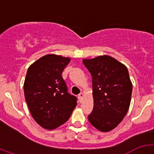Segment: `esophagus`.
I'll return each mask as SVG.
<instances>
[{"instance_id":"1","label":"esophagus","mask_w":154,"mask_h":154,"mask_svg":"<svg viewBox=\"0 0 154 154\" xmlns=\"http://www.w3.org/2000/svg\"><path fill=\"white\" fill-rule=\"evenodd\" d=\"M83 93H80V94H78V99H79V101L81 103L82 100H83Z\"/></svg>"}]
</instances>
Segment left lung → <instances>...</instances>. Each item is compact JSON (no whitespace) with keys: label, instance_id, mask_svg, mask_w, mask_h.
<instances>
[{"label":"left lung","instance_id":"obj_1","mask_svg":"<svg viewBox=\"0 0 154 154\" xmlns=\"http://www.w3.org/2000/svg\"><path fill=\"white\" fill-rule=\"evenodd\" d=\"M92 78L94 107L88 115L97 130L108 132L117 127L129 109L133 86L127 67L109 56L84 60Z\"/></svg>","mask_w":154,"mask_h":154}]
</instances>
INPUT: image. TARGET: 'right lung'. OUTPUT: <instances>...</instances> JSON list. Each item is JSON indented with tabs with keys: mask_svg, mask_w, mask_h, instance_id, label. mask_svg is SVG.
<instances>
[{
	"mask_svg": "<svg viewBox=\"0 0 154 154\" xmlns=\"http://www.w3.org/2000/svg\"><path fill=\"white\" fill-rule=\"evenodd\" d=\"M70 59L48 54L27 70L24 91L34 120L45 129L53 130L66 123L77 106V98L68 92L62 77Z\"/></svg>",
	"mask_w": 154,
	"mask_h": 154,
	"instance_id": "add662e5",
	"label": "right lung"
}]
</instances>
